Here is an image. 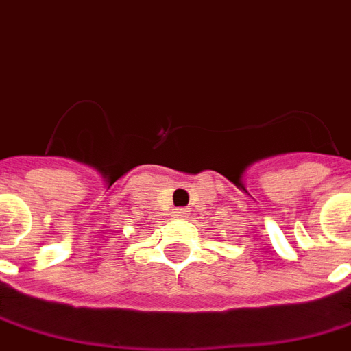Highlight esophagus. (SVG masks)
<instances>
[{
    "mask_svg": "<svg viewBox=\"0 0 351 351\" xmlns=\"http://www.w3.org/2000/svg\"><path fill=\"white\" fill-rule=\"evenodd\" d=\"M173 213H175L173 216H176V218H187V216H189V210L184 209V207H178V209H175Z\"/></svg>",
    "mask_w": 351,
    "mask_h": 351,
    "instance_id": "1",
    "label": "esophagus"
}]
</instances>
